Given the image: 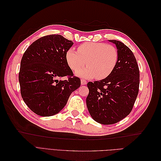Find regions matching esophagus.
<instances>
[{
    "label": "esophagus",
    "mask_w": 161,
    "mask_h": 161,
    "mask_svg": "<svg viewBox=\"0 0 161 161\" xmlns=\"http://www.w3.org/2000/svg\"><path fill=\"white\" fill-rule=\"evenodd\" d=\"M87 83V81L85 79H81V85H86Z\"/></svg>",
    "instance_id": "34e87169"
}]
</instances>
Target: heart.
Masks as SVG:
<instances>
[{
    "mask_svg": "<svg viewBox=\"0 0 161 161\" xmlns=\"http://www.w3.org/2000/svg\"><path fill=\"white\" fill-rule=\"evenodd\" d=\"M118 60L117 48L105 43H84L78 47V52L70 48L66 53L67 64L74 72L87 65L85 69L76 72L78 76L86 79L95 77L102 80L108 77L115 69Z\"/></svg>",
    "mask_w": 161,
    "mask_h": 161,
    "instance_id": "1",
    "label": "heart"
}]
</instances>
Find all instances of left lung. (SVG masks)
Here are the masks:
<instances>
[{
    "mask_svg": "<svg viewBox=\"0 0 161 161\" xmlns=\"http://www.w3.org/2000/svg\"><path fill=\"white\" fill-rule=\"evenodd\" d=\"M119 53L118 64L104 79L89 82L86 106L95 121L101 124H115L132 110L139 91L140 71L136 58L130 48L117 40Z\"/></svg>",
    "mask_w": 161,
    "mask_h": 161,
    "instance_id": "1",
    "label": "left lung"
}]
</instances>
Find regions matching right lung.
I'll return each instance as SVG.
<instances>
[{"mask_svg": "<svg viewBox=\"0 0 161 161\" xmlns=\"http://www.w3.org/2000/svg\"><path fill=\"white\" fill-rule=\"evenodd\" d=\"M73 45L61 35H48L32 43L23 55L19 80L21 97L33 112L47 117L64 108L70 94L80 86L66 60ZM64 76L67 79L63 81Z\"/></svg>", "mask_w": 161, "mask_h": 161, "instance_id": "right-lung-1", "label": "right lung"}]
</instances>
